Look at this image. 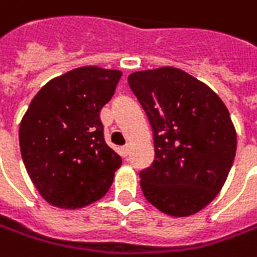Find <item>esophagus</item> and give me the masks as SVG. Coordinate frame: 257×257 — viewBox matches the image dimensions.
<instances>
[{"instance_id":"34e87169","label":"esophagus","mask_w":257,"mask_h":257,"mask_svg":"<svg viewBox=\"0 0 257 257\" xmlns=\"http://www.w3.org/2000/svg\"><path fill=\"white\" fill-rule=\"evenodd\" d=\"M120 155L123 156V158H126L129 155V145H125L120 148Z\"/></svg>"}]
</instances>
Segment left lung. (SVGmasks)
Returning a JSON list of instances; mask_svg holds the SVG:
<instances>
[{"mask_svg":"<svg viewBox=\"0 0 257 257\" xmlns=\"http://www.w3.org/2000/svg\"><path fill=\"white\" fill-rule=\"evenodd\" d=\"M129 88L151 123L152 165L139 172L148 202L171 216L199 212L222 189L236 154V131L222 99L176 68L134 72Z\"/></svg>","mask_w":257,"mask_h":257,"instance_id":"1","label":"left lung"}]
</instances>
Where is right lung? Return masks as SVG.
I'll return each mask as SVG.
<instances>
[{
  "label": "right lung",
  "instance_id": "obj_1",
  "mask_svg": "<svg viewBox=\"0 0 257 257\" xmlns=\"http://www.w3.org/2000/svg\"><path fill=\"white\" fill-rule=\"evenodd\" d=\"M122 72L78 68L42 86L20 125L25 169L41 196L64 209L86 206L109 190L120 156L106 145L99 112Z\"/></svg>",
  "mask_w": 257,
  "mask_h": 257
}]
</instances>
